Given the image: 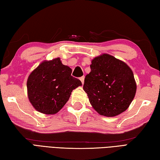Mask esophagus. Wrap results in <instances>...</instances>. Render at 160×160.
I'll use <instances>...</instances> for the list:
<instances>
[{
    "label": "esophagus",
    "mask_w": 160,
    "mask_h": 160,
    "mask_svg": "<svg viewBox=\"0 0 160 160\" xmlns=\"http://www.w3.org/2000/svg\"><path fill=\"white\" fill-rule=\"evenodd\" d=\"M80 80L81 82H82V84H84V76L80 77Z\"/></svg>",
    "instance_id": "obj_1"
}]
</instances>
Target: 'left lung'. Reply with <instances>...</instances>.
I'll list each match as a JSON object with an SVG mask.
<instances>
[{"instance_id":"1","label":"left lung","mask_w":160,"mask_h":160,"mask_svg":"<svg viewBox=\"0 0 160 160\" xmlns=\"http://www.w3.org/2000/svg\"><path fill=\"white\" fill-rule=\"evenodd\" d=\"M90 67L83 89L94 109L107 117L116 116L127 110L137 89L131 68L107 53L95 58Z\"/></svg>"}]
</instances>
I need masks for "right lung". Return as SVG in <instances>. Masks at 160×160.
<instances>
[{
    "label": "right lung",
    "instance_id": "obj_1",
    "mask_svg": "<svg viewBox=\"0 0 160 160\" xmlns=\"http://www.w3.org/2000/svg\"><path fill=\"white\" fill-rule=\"evenodd\" d=\"M71 68L64 65L60 58L43 61L30 73L27 82L28 95L32 106L40 113H58L69 100L71 92L82 85L71 76Z\"/></svg>",
    "mask_w": 160,
    "mask_h": 160
}]
</instances>
